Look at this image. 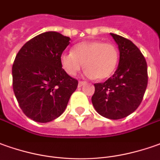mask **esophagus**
Returning <instances> with one entry per match:
<instances>
[{
	"label": "esophagus",
	"mask_w": 160,
	"mask_h": 160,
	"mask_svg": "<svg viewBox=\"0 0 160 160\" xmlns=\"http://www.w3.org/2000/svg\"><path fill=\"white\" fill-rule=\"evenodd\" d=\"M85 83H86V82H84V81H79V82H78V87L83 86Z\"/></svg>",
	"instance_id": "34e87169"
}]
</instances>
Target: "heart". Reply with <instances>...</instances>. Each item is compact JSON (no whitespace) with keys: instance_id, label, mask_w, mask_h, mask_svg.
Wrapping results in <instances>:
<instances>
[{"instance_id":"1","label":"heart","mask_w":160,"mask_h":160,"mask_svg":"<svg viewBox=\"0 0 160 160\" xmlns=\"http://www.w3.org/2000/svg\"><path fill=\"white\" fill-rule=\"evenodd\" d=\"M118 58V49L113 43L88 41L75 45L72 52L62 53L60 62L69 76L77 75L84 63L88 77L103 80L114 73Z\"/></svg>"}]
</instances>
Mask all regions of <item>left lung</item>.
Segmentation results:
<instances>
[{
	"mask_svg": "<svg viewBox=\"0 0 160 160\" xmlns=\"http://www.w3.org/2000/svg\"><path fill=\"white\" fill-rule=\"evenodd\" d=\"M111 36L118 45L119 64L105 82L95 83L92 104L98 114L110 119H120L137 110L148 83L147 63L139 48L123 36Z\"/></svg>",
	"mask_w": 160,
	"mask_h": 160,
	"instance_id": "left-lung-1",
	"label": "left lung"
}]
</instances>
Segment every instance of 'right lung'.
I'll list each match as a JSON object with an SVG mask.
<instances>
[{
  "label": "right lung",
  "mask_w": 160,
  "mask_h": 160,
  "mask_svg": "<svg viewBox=\"0 0 160 160\" xmlns=\"http://www.w3.org/2000/svg\"><path fill=\"white\" fill-rule=\"evenodd\" d=\"M69 40L60 33L45 32L27 42L15 57L13 90L23 113L36 122L47 123L61 116L78 88V80L60 62Z\"/></svg>",
  "instance_id": "obj_1"
}]
</instances>
